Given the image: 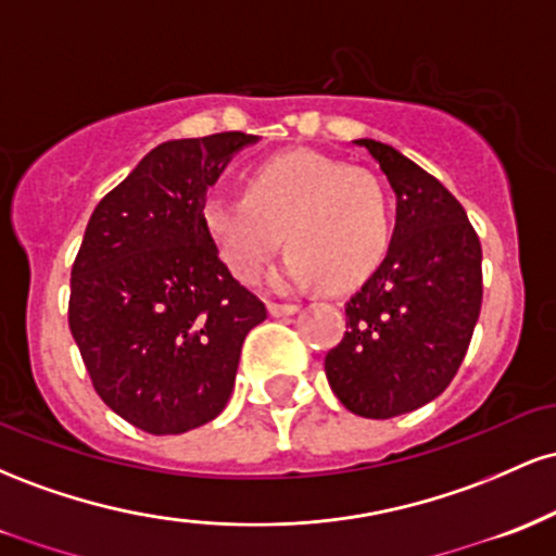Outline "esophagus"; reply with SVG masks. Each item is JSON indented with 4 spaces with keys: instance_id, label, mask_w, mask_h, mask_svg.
Wrapping results in <instances>:
<instances>
[{
    "instance_id": "esophagus-1",
    "label": "esophagus",
    "mask_w": 556,
    "mask_h": 556,
    "mask_svg": "<svg viewBox=\"0 0 556 556\" xmlns=\"http://www.w3.org/2000/svg\"><path fill=\"white\" fill-rule=\"evenodd\" d=\"M298 311H300V305H295V303H269V314L274 318L292 316V314H298Z\"/></svg>"
}]
</instances>
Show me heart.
<instances>
[{"mask_svg": "<svg viewBox=\"0 0 556 556\" xmlns=\"http://www.w3.org/2000/svg\"><path fill=\"white\" fill-rule=\"evenodd\" d=\"M201 222L227 269L256 282L279 248H295L277 285L321 282L331 292L358 290L389 251L387 201L366 169L316 151H285L248 175L245 195L212 193Z\"/></svg>", "mask_w": 556, "mask_h": 556, "instance_id": "obj_1", "label": "heart"}]
</instances>
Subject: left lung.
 <instances>
[{"label": "left lung", "mask_w": 556, "mask_h": 556, "mask_svg": "<svg viewBox=\"0 0 556 556\" xmlns=\"http://www.w3.org/2000/svg\"><path fill=\"white\" fill-rule=\"evenodd\" d=\"M387 175L389 251L344 305L348 331L324 358L331 392L363 418H394L450 387L481 314V242L437 177L392 146L361 138Z\"/></svg>", "instance_id": "left-lung-1"}]
</instances>
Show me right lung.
<instances>
[{
    "mask_svg": "<svg viewBox=\"0 0 556 556\" xmlns=\"http://www.w3.org/2000/svg\"><path fill=\"white\" fill-rule=\"evenodd\" d=\"M258 136L159 143L93 208L70 279V331L99 397L149 433L225 410L245 334L266 305L216 253L206 190Z\"/></svg>",
    "mask_w": 556,
    "mask_h": 556,
    "instance_id": "1",
    "label": "right lung"
}]
</instances>
